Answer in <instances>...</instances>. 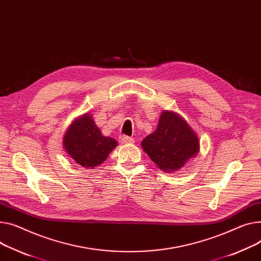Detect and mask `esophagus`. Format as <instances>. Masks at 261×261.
<instances>
[{
    "label": "esophagus",
    "mask_w": 261,
    "mask_h": 261,
    "mask_svg": "<svg viewBox=\"0 0 261 261\" xmlns=\"http://www.w3.org/2000/svg\"><path fill=\"white\" fill-rule=\"evenodd\" d=\"M118 142L120 144H132V143H134V138L127 136V135H120L118 137Z\"/></svg>",
    "instance_id": "1"
}]
</instances>
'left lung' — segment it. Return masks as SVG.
Masks as SVG:
<instances>
[{"mask_svg":"<svg viewBox=\"0 0 261 261\" xmlns=\"http://www.w3.org/2000/svg\"><path fill=\"white\" fill-rule=\"evenodd\" d=\"M143 150L164 172H174L199 152V140L177 113L165 110L156 130L142 142Z\"/></svg>","mask_w":261,"mask_h":261,"instance_id":"left-lung-1","label":"left lung"}]
</instances>
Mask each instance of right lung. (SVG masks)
I'll list each match as a JSON object with an SVG mask.
<instances>
[{
    "instance_id": "right-lung-1",
    "label": "right lung",
    "mask_w": 261,
    "mask_h": 261,
    "mask_svg": "<svg viewBox=\"0 0 261 261\" xmlns=\"http://www.w3.org/2000/svg\"><path fill=\"white\" fill-rule=\"evenodd\" d=\"M63 145L76 164L93 169L105 162L118 144L114 138L103 136L90 113H86L69 126Z\"/></svg>"
}]
</instances>
